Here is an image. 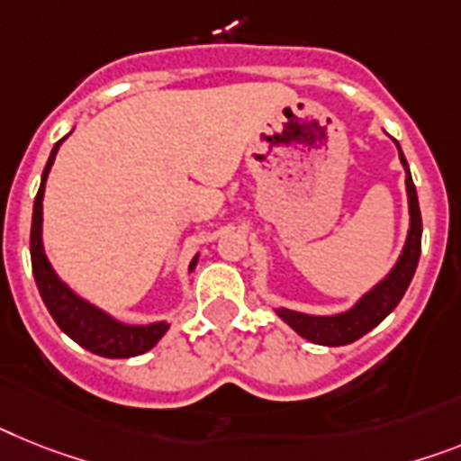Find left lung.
<instances>
[{
    "label": "left lung",
    "mask_w": 461,
    "mask_h": 461,
    "mask_svg": "<svg viewBox=\"0 0 461 461\" xmlns=\"http://www.w3.org/2000/svg\"><path fill=\"white\" fill-rule=\"evenodd\" d=\"M398 145V142H396ZM401 152V147H398ZM401 161L405 166V187H408V201H410V231L408 241H405L403 255L398 258L396 267L392 274L375 285L368 295L361 297L356 303L354 309L344 312L338 316H307L300 312H290V309H278V316L288 323L293 330H297L304 339L314 344H326V347H342V344L356 342L363 338L366 332L373 330L375 326H380L386 316L392 314L396 304L401 303V297L405 295L410 281L415 276L417 262H420L421 253V212L420 201H417L415 183L410 177L408 164L401 152Z\"/></svg>",
    "instance_id": "8db88e82"
}]
</instances>
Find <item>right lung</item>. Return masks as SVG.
Returning <instances> with one entry per match:
<instances>
[{
    "label": "right lung",
    "mask_w": 461,
    "mask_h": 461,
    "mask_svg": "<svg viewBox=\"0 0 461 461\" xmlns=\"http://www.w3.org/2000/svg\"><path fill=\"white\" fill-rule=\"evenodd\" d=\"M65 140V138H63ZM51 149V157L46 161V168L41 173L40 192L34 196L32 208V231H30V258H32V274L40 288V295L44 300L49 314L58 323V328L81 344L84 349L93 351V354L105 356V358H131V356H140L149 351L158 339L164 338V332L168 330L166 323H152V326H123L119 321L110 319L105 312H100L93 304L84 303L81 297H77L68 285L56 276L49 260L44 255V246H41V199H44V183L46 176L51 171L53 158H56L58 147ZM196 265V258L192 260V269Z\"/></svg>",
    "instance_id": "obj_1"
}]
</instances>
